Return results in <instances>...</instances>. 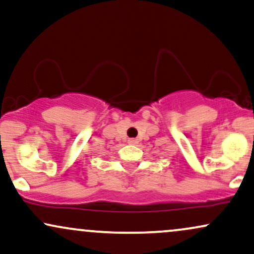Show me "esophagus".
<instances>
[{
	"label": "esophagus",
	"instance_id": "obj_1",
	"mask_svg": "<svg viewBox=\"0 0 254 254\" xmlns=\"http://www.w3.org/2000/svg\"><path fill=\"white\" fill-rule=\"evenodd\" d=\"M128 142H129V144H136V142H138V140L134 139V138H130V139H128Z\"/></svg>",
	"mask_w": 254,
	"mask_h": 254
}]
</instances>
